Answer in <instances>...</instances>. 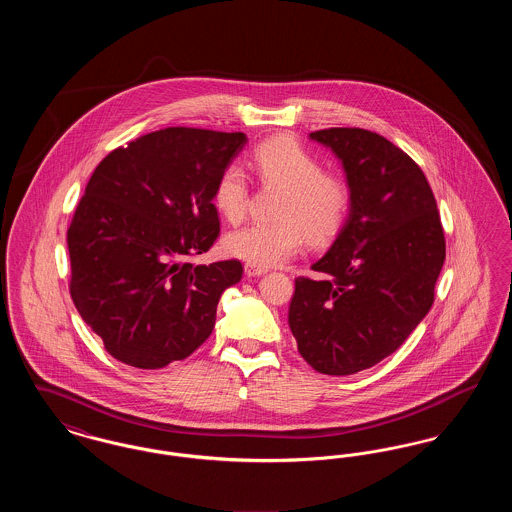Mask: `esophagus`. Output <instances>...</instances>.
Here are the masks:
<instances>
[{
	"label": "esophagus",
	"mask_w": 512,
	"mask_h": 512,
	"mask_svg": "<svg viewBox=\"0 0 512 512\" xmlns=\"http://www.w3.org/2000/svg\"><path fill=\"white\" fill-rule=\"evenodd\" d=\"M265 272H267V268L265 267H257V265L245 263V274H247V276H261V274H265Z\"/></svg>",
	"instance_id": "obj_1"
}]
</instances>
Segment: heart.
<instances>
[{
    "instance_id": "obj_1",
    "label": "heart",
    "mask_w": 512,
    "mask_h": 512,
    "mask_svg": "<svg viewBox=\"0 0 512 512\" xmlns=\"http://www.w3.org/2000/svg\"><path fill=\"white\" fill-rule=\"evenodd\" d=\"M253 167L263 186L280 188L276 222H251L226 236V249L257 267H272L295 255L303 240L324 244L340 232L347 219L351 194L338 176L326 174L317 157L288 136L263 142L253 151ZM213 201L230 222L245 217L249 180L236 163L217 178Z\"/></svg>"
}]
</instances>
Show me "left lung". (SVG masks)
<instances>
[{
	"mask_svg": "<svg viewBox=\"0 0 512 512\" xmlns=\"http://www.w3.org/2000/svg\"><path fill=\"white\" fill-rule=\"evenodd\" d=\"M351 190V213L320 278H295L288 322L301 357L317 372L347 376L386 359L434 305L445 261L438 203L422 169L384 136L326 128Z\"/></svg>",
	"mask_w": 512,
	"mask_h": 512,
	"instance_id": "left-lung-1",
	"label": "left lung"
}]
</instances>
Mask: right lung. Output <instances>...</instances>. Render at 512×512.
<instances>
[{
  "label": "right lung",
  "instance_id": "right-lung-1",
  "mask_svg": "<svg viewBox=\"0 0 512 512\" xmlns=\"http://www.w3.org/2000/svg\"><path fill=\"white\" fill-rule=\"evenodd\" d=\"M244 132L171 126L113 149L80 197L67 245L69 292L109 355L153 370L190 357L215 328L238 259L190 257L220 234L213 192Z\"/></svg>",
  "mask_w": 512,
  "mask_h": 512
}]
</instances>
